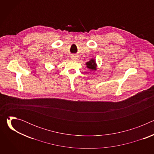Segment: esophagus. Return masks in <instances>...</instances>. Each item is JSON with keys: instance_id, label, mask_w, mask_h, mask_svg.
<instances>
[{"instance_id": "esophagus-1", "label": "esophagus", "mask_w": 154, "mask_h": 154, "mask_svg": "<svg viewBox=\"0 0 154 154\" xmlns=\"http://www.w3.org/2000/svg\"><path fill=\"white\" fill-rule=\"evenodd\" d=\"M71 58H72L73 60H75L76 59V56L72 55V56H71Z\"/></svg>"}]
</instances>
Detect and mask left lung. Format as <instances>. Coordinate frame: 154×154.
<instances>
[{
  "label": "left lung",
  "instance_id": "left-lung-1",
  "mask_svg": "<svg viewBox=\"0 0 154 154\" xmlns=\"http://www.w3.org/2000/svg\"><path fill=\"white\" fill-rule=\"evenodd\" d=\"M86 66H87L88 68L91 69H92V70H96V69L97 65H96V61H95V60H94V59H91L90 61L87 62V63H86Z\"/></svg>",
  "mask_w": 154,
  "mask_h": 154
}]
</instances>
